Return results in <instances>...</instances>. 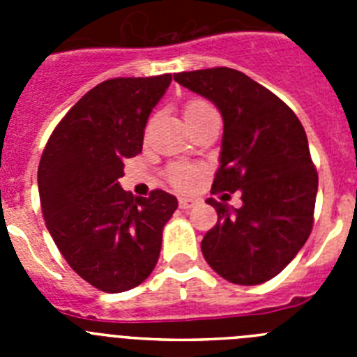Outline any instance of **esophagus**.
<instances>
[{
  "mask_svg": "<svg viewBox=\"0 0 357 357\" xmlns=\"http://www.w3.org/2000/svg\"><path fill=\"white\" fill-rule=\"evenodd\" d=\"M178 204H181L182 209H191V207H195L198 204V198H193V197H182L181 200H178Z\"/></svg>",
  "mask_w": 357,
  "mask_h": 357,
  "instance_id": "obj_1",
  "label": "esophagus"
}]
</instances>
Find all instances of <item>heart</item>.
Returning <instances> with one entry per match:
<instances>
[{
  "mask_svg": "<svg viewBox=\"0 0 357 357\" xmlns=\"http://www.w3.org/2000/svg\"><path fill=\"white\" fill-rule=\"evenodd\" d=\"M214 110L211 107V103H207L206 100H191V102L185 103L184 107V119H195L198 116L206 114V112H211ZM198 175V168L195 166H185V164H176L173 166L172 173H169V181L175 188L178 189H188L195 184V178Z\"/></svg>",
  "mask_w": 357,
  "mask_h": 357,
  "instance_id": "b5f03b06",
  "label": "heart"
}]
</instances>
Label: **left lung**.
I'll list each match as a JSON object with an SVG mask.
<instances>
[{
    "mask_svg": "<svg viewBox=\"0 0 357 357\" xmlns=\"http://www.w3.org/2000/svg\"><path fill=\"white\" fill-rule=\"evenodd\" d=\"M173 78L222 112L213 193L241 191L239 209L207 198L218 223L202 239V254L229 282H266L291 263L313 229L318 173L304 127L280 98L236 69H198Z\"/></svg>",
    "mask_w": 357,
    "mask_h": 357,
    "instance_id": "1",
    "label": "left lung"
}]
</instances>
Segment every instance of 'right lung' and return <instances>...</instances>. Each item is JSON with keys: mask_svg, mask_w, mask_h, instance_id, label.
<instances>
[{"mask_svg": "<svg viewBox=\"0 0 357 357\" xmlns=\"http://www.w3.org/2000/svg\"><path fill=\"white\" fill-rule=\"evenodd\" d=\"M169 84V73L98 84L56 125L40 157L37 184L50 234L69 266L105 293L127 291L150 275L178 206L162 189L134 198L119 185Z\"/></svg>", "mask_w": 357, "mask_h": 357, "instance_id": "obj_1", "label": "right lung"}]
</instances>
